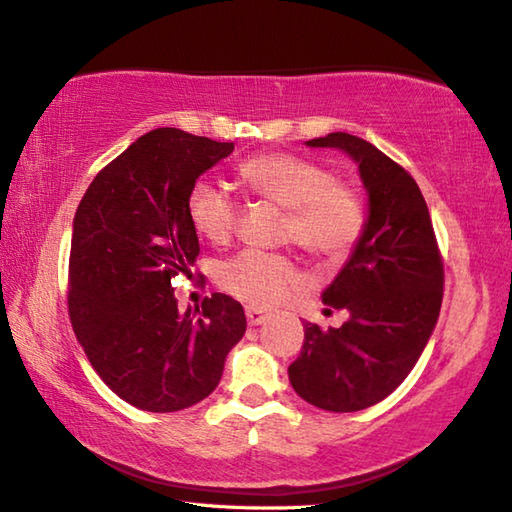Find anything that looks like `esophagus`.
<instances>
[{"instance_id":"34e87169","label":"esophagus","mask_w":512,"mask_h":512,"mask_svg":"<svg viewBox=\"0 0 512 512\" xmlns=\"http://www.w3.org/2000/svg\"><path fill=\"white\" fill-rule=\"evenodd\" d=\"M247 322H249V327H258V325H263V322L269 318V314L265 309H258V307H247Z\"/></svg>"}]
</instances>
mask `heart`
Here are the masks:
<instances>
[{"label": "heart", "instance_id": "1", "mask_svg": "<svg viewBox=\"0 0 512 512\" xmlns=\"http://www.w3.org/2000/svg\"><path fill=\"white\" fill-rule=\"evenodd\" d=\"M245 192L287 210L283 238L316 258L338 260L360 241L364 205L356 190L338 183L327 168L289 152H263L238 165ZM187 221L210 243H225L234 232L238 205L223 183L198 179L185 201ZM227 294L254 307H271L298 287V269L287 254L243 249L216 271Z\"/></svg>", "mask_w": 512, "mask_h": 512}]
</instances>
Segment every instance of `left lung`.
Listing matches in <instances>:
<instances>
[{
	"instance_id": "obj_1",
	"label": "left lung",
	"mask_w": 512,
	"mask_h": 512,
	"mask_svg": "<svg viewBox=\"0 0 512 512\" xmlns=\"http://www.w3.org/2000/svg\"><path fill=\"white\" fill-rule=\"evenodd\" d=\"M358 163L369 216L322 302L347 309L342 327L305 322V342L289 364L302 400L333 413L362 411L400 387L429 342L442 307L444 267L429 207L402 165L347 132L307 141Z\"/></svg>"
}]
</instances>
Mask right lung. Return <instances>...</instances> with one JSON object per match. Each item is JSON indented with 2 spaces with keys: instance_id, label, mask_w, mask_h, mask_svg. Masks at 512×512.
<instances>
[{
  "instance_id": "obj_1",
  "label": "right lung",
  "mask_w": 512,
  "mask_h": 512,
  "mask_svg": "<svg viewBox=\"0 0 512 512\" xmlns=\"http://www.w3.org/2000/svg\"><path fill=\"white\" fill-rule=\"evenodd\" d=\"M232 150L179 128L152 130L95 176L72 221V329L99 378L141 411L205 400L247 329L232 296L212 294L181 314L172 289L201 252L187 192Z\"/></svg>"
}]
</instances>
